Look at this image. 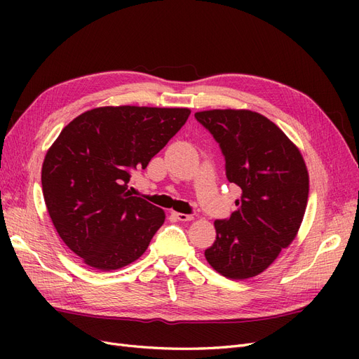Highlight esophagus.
Instances as JSON below:
<instances>
[{
    "label": "esophagus",
    "mask_w": 359,
    "mask_h": 359,
    "mask_svg": "<svg viewBox=\"0 0 359 359\" xmlns=\"http://www.w3.org/2000/svg\"><path fill=\"white\" fill-rule=\"evenodd\" d=\"M172 215L175 217L177 220L180 222H191L193 220V215L190 214H182V212H172Z\"/></svg>",
    "instance_id": "34e87169"
}]
</instances>
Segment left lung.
Listing matches in <instances>:
<instances>
[{"label":"left lung","mask_w":359,"mask_h":359,"mask_svg":"<svg viewBox=\"0 0 359 359\" xmlns=\"http://www.w3.org/2000/svg\"><path fill=\"white\" fill-rule=\"evenodd\" d=\"M219 142L226 177L241 187L236 211L215 220L205 257L232 280L255 277L295 240L309 201V172L298 147L264 115L247 109L194 114Z\"/></svg>","instance_id":"left-lung-1"}]
</instances>
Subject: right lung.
<instances>
[{
  "instance_id": "add662e5",
  "label": "right lung",
  "mask_w": 359,
  "mask_h": 359,
  "mask_svg": "<svg viewBox=\"0 0 359 359\" xmlns=\"http://www.w3.org/2000/svg\"><path fill=\"white\" fill-rule=\"evenodd\" d=\"M189 115L187 107H95L48 149L43 198L61 240L86 265L112 271L145 253L166 215L132 196L130 173L145 169Z\"/></svg>"
}]
</instances>
